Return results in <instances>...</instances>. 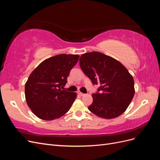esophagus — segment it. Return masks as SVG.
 Returning <instances> with one entry per match:
<instances>
[{"label":"esophagus","instance_id":"obj_1","mask_svg":"<svg viewBox=\"0 0 160 160\" xmlns=\"http://www.w3.org/2000/svg\"><path fill=\"white\" fill-rule=\"evenodd\" d=\"M77 93H78L79 95H81V96H83V95H85V94L84 93H81V92H80V91H78L77 92Z\"/></svg>","mask_w":160,"mask_h":160}]
</instances>
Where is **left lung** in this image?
Returning a JSON list of instances; mask_svg holds the SVG:
<instances>
[{"label": "left lung", "instance_id": "obj_1", "mask_svg": "<svg viewBox=\"0 0 160 160\" xmlns=\"http://www.w3.org/2000/svg\"><path fill=\"white\" fill-rule=\"evenodd\" d=\"M79 65L92 83L99 86L92 94L89 110L105 119L122 115L135 94L134 81L128 69L113 58L97 51L82 55Z\"/></svg>", "mask_w": 160, "mask_h": 160}]
</instances>
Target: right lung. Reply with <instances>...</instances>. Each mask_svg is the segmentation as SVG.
Segmentation results:
<instances>
[{"mask_svg": "<svg viewBox=\"0 0 160 160\" xmlns=\"http://www.w3.org/2000/svg\"><path fill=\"white\" fill-rule=\"evenodd\" d=\"M79 58L77 55L53 56L31 72L25 84V98L37 117L51 121L61 118L69 110L77 94L62 89Z\"/></svg>", "mask_w": 160, "mask_h": 160, "instance_id": "add662e5", "label": "right lung"}]
</instances>
